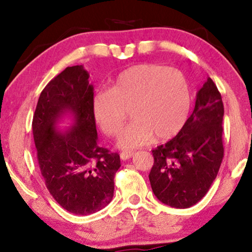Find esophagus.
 <instances>
[{
    "mask_svg": "<svg viewBox=\"0 0 252 252\" xmlns=\"http://www.w3.org/2000/svg\"><path fill=\"white\" fill-rule=\"evenodd\" d=\"M133 155H134L133 151H123V153L120 154V158H122L123 160H127V159H129Z\"/></svg>",
    "mask_w": 252,
    "mask_h": 252,
    "instance_id": "esophagus-1",
    "label": "esophagus"
}]
</instances>
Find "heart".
I'll use <instances>...</instances> for the list:
<instances>
[{"instance_id":"heart-1","label":"heart","mask_w":252,"mask_h":252,"mask_svg":"<svg viewBox=\"0 0 252 252\" xmlns=\"http://www.w3.org/2000/svg\"><path fill=\"white\" fill-rule=\"evenodd\" d=\"M191 93L180 71L157 64H139L115 78L109 91L96 93L93 113L105 135L120 132L129 110L134 119L120 133L118 147L130 150L177 136L187 123Z\"/></svg>"}]
</instances>
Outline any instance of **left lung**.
<instances>
[{
  "label": "left lung",
  "mask_w": 252,
  "mask_h": 252,
  "mask_svg": "<svg viewBox=\"0 0 252 252\" xmlns=\"http://www.w3.org/2000/svg\"><path fill=\"white\" fill-rule=\"evenodd\" d=\"M222 119L221 95L208 78L181 132L153 150L149 180L161 203L187 209L204 197L222 161Z\"/></svg>",
  "instance_id": "left-lung-1"
}]
</instances>
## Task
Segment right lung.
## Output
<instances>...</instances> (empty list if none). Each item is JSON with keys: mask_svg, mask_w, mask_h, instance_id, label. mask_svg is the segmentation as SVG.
<instances>
[{"mask_svg": "<svg viewBox=\"0 0 252 252\" xmlns=\"http://www.w3.org/2000/svg\"><path fill=\"white\" fill-rule=\"evenodd\" d=\"M82 65L66 67L48 84L33 116L37 161L48 190L62 208L88 216L112 201L118 154L97 144L93 97L94 87ZM74 125L57 129L64 115Z\"/></svg>", "mask_w": 252, "mask_h": 252, "instance_id": "1", "label": "right lung"}]
</instances>
